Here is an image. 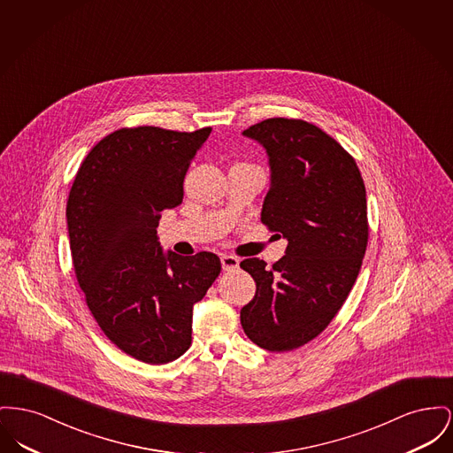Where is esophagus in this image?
I'll list each match as a JSON object with an SVG mask.
<instances>
[{
    "mask_svg": "<svg viewBox=\"0 0 453 453\" xmlns=\"http://www.w3.org/2000/svg\"><path fill=\"white\" fill-rule=\"evenodd\" d=\"M220 264H222V270L229 272V270H236L240 266V260L233 255H222L220 257Z\"/></svg>",
    "mask_w": 453,
    "mask_h": 453,
    "instance_id": "obj_1",
    "label": "esophagus"
}]
</instances>
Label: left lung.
Instances as JSON below:
<instances>
[{"instance_id":"obj_1","label":"left lung","mask_w":453,"mask_h":453,"mask_svg":"<svg viewBox=\"0 0 453 453\" xmlns=\"http://www.w3.org/2000/svg\"><path fill=\"white\" fill-rule=\"evenodd\" d=\"M242 134L265 149L262 222L288 248L272 266L241 262L257 282L241 325L257 346L286 352L328 326L357 279L368 244L366 189L356 160L311 123L272 118Z\"/></svg>"}]
</instances>
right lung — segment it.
Wrapping results in <instances>:
<instances>
[{"label": "right lung", "mask_w": 453, "mask_h": 453, "mask_svg": "<svg viewBox=\"0 0 453 453\" xmlns=\"http://www.w3.org/2000/svg\"><path fill=\"white\" fill-rule=\"evenodd\" d=\"M212 128H121L81 162L66 203L77 280L107 339L147 365L191 344L193 306L220 273L217 255L164 251L160 212L183 200L188 165Z\"/></svg>", "instance_id": "obj_1"}]
</instances>
